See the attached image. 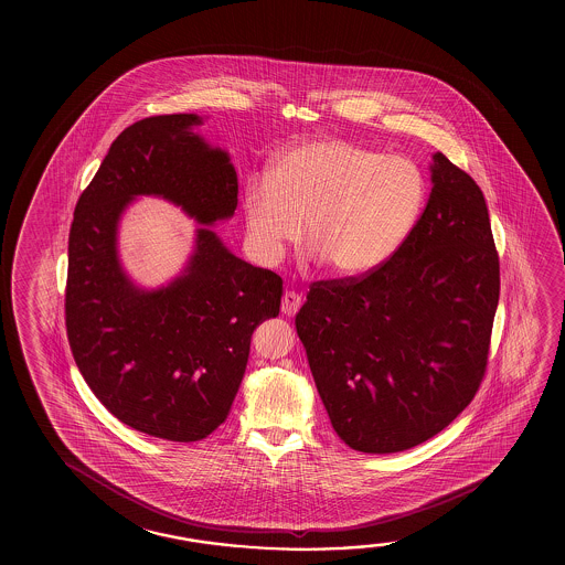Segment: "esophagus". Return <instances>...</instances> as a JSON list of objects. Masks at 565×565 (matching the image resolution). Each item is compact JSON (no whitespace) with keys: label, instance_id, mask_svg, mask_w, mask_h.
<instances>
[{"label":"esophagus","instance_id":"34e87169","mask_svg":"<svg viewBox=\"0 0 565 565\" xmlns=\"http://www.w3.org/2000/svg\"><path fill=\"white\" fill-rule=\"evenodd\" d=\"M299 307H301V297L297 296L296 291H286L284 297H281V311L287 317H291V315H296L299 311Z\"/></svg>","mask_w":565,"mask_h":565}]
</instances>
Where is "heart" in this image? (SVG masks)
<instances>
[{"label":"heart","instance_id":"heart-1","mask_svg":"<svg viewBox=\"0 0 565 565\" xmlns=\"http://www.w3.org/2000/svg\"><path fill=\"white\" fill-rule=\"evenodd\" d=\"M424 203L426 179L412 159L334 138L289 149L244 191L248 232L264 258H281L307 224V248L347 276L392 258Z\"/></svg>","mask_w":565,"mask_h":565}]
</instances>
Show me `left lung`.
<instances>
[{
  "instance_id": "left-lung-1",
  "label": "left lung",
  "mask_w": 565,
  "mask_h": 565,
  "mask_svg": "<svg viewBox=\"0 0 565 565\" xmlns=\"http://www.w3.org/2000/svg\"><path fill=\"white\" fill-rule=\"evenodd\" d=\"M431 194L399 250L361 276L313 281L296 315L333 429L398 454L449 426L481 388L499 252L479 185L435 153Z\"/></svg>"
}]
</instances>
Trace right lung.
Segmentation results:
<instances>
[{
  "instance_id": "right-lung-1",
  "label": "right lung",
  "mask_w": 565,
  "mask_h": 565,
  "mask_svg": "<svg viewBox=\"0 0 565 565\" xmlns=\"http://www.w3.org/2000/svg\"><path fill=\"white\" fill-rule=\"evenodd\" d=\"M194 114L151 116L114 139L76 203L68 234L66 337L76 366L111 416L141 434L191 444L223 424L254 329L278 317L281 278L226 250L209 228L183 276L158 291L126 278L116 228L138 194L183 206L196 223L234 214L228 156L191 131Z\"/></svg>"
}]
</instances>
